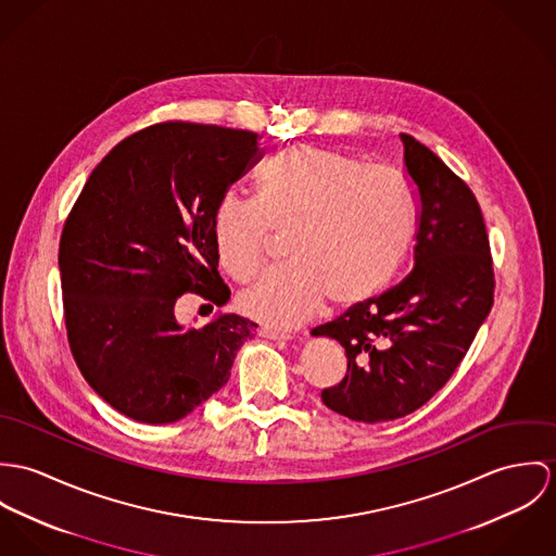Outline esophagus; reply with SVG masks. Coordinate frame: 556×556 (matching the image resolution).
I'll return each mask as SVG.
<instances>
[{
	"label": "esophagus",
	"instance_id": "34e87169",
	"mask_svg": "<svg viewBox=\"0 0 556 556\" xmlns=\"http://www.w3.org/2000/svg\"><path fill=\"white\" fill-rule=\"evenodd\" d=\"M260 337L264 339H273V341H281V339H290V332L283 330H275V328H260Z\"/></svg>",
	"mask_w": 556,
	"mask_h": 556
}]
</instances>
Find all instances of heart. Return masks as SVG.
Here are the masks:
<instances>
[{"mask_svg": "<svg viewBox=\"0 0 556 556\" xmlns=\"http://www.w3.org/2000/svg\"><path fill=\"white\" fill-rule=\"evenodd\" d=\"M257 200L226 191L213 211L222 268L249 281L270 235L288 232L290 264L266 270L241 296L249 317L296 326L324 307L358 305L401 268L416 228L407 184L386 166L313 144L275 153L257 173Z\"/></svg>", "mask_w": 556, "mask_h": 556, "instance_id": "b5f03b06", "label": "heart"}]
</instances>
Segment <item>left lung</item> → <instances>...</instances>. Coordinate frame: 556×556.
<instances>
[{
	"instance_id": "left-lung-1",
	"label": "left lung",
	"mask_w": 556,
	"mask_h": 556,
	"mask_svg": "<svg viewBox=\"0 0 556 556\" xmlns=\"http://www.w3.org/2000/svg\"><path fill=\"white\" fill-rule=\"evenodd\" d=\"M401 140L418 206L414 268L383 294L313 328L348 356L345 377L321 390L324 405L367 425L409 416L432 399L494 301L493 255L473 191L414 136Z\"/></svg>"
}]
</instances>
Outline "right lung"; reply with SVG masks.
I'll list each match as a JSON object with an SVG mask.
<instances>
[{
	"label": "right lung",
	"mask_w": 556,
	"mask_h": 556,
	"mask_svg": "<svg viewBox=\"0 0 556 556\" xmlns=\"http://www.w3.org/2000/svg\"><path fill=\"white\" fill-rule=\"evenodd\" d=\"M262 155L260 136L248 129L149 125L93 168L63 224L70 352L87 383L136 422L186 418L228 381L257 326L224 313L184 328L175 303L189 292L228 303L213 211Z\"/></svg>",
	"instance_id": "1"
}]
</instances>
